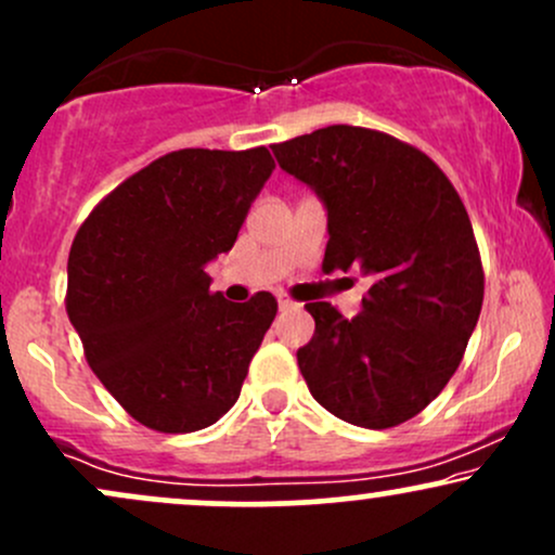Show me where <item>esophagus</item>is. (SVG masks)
<instances>
[{
  "label": "esophagus",
  "instance_id": "34e87169",
  "mask_svg": "<svg viewBox=\"0 0 555 555\" xmlns=\"http://www.w3.org/2000/svg\"><path fill=\"white\" fill-rule=\"evenodd\" d=\"M276 299H279V310H295L297 308V302H292L286 295H279Z\"/></svg>",
  "mask_w": 555,
  "mask_h": 555
}]
</instances>
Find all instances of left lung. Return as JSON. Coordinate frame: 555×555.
Wrapping results in <instances>:
<instances>
[{
    "label": "left lung",
    "instance_id": "obj_1",
    "mask_svg": "<svg viewBox=\"0 0 555 555\" xmlns=\"http://www.w3.org/2000/svg\"><path fill=\"white\" fill-rule=\"evenodd\" d=\"M271 151L326 208L323 269L371 279L354 318L305 305L315 334L297 349L299 373L344 423H406L449 384L480 318L486 279L464 203L423 151L365 127L331 125Z\"/></svg>",
    "mask_w": 555,
    "mask_h": 555
}]
</instances>
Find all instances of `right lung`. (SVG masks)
I'll use <instances>...</instances> for the list:
<instances>
[{"instance_id":"right-lung-1","label":"right lung","mask_w":555,"mask_h":555,"mask_svg":"<svg viewBox=\"0 0 555 555\" xmlns=\"http://www.w3.org/2000/svg\"><path fill=\"white\" fill-rule=\"evenodd\" d=\"M273 169L266 149L175 151L106 195L75 234L69 323L91 371L145 428H208L240 397L276 299L229 302L206 266L232 250Z\"/></svg>"}]
</instances>
